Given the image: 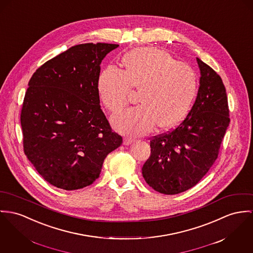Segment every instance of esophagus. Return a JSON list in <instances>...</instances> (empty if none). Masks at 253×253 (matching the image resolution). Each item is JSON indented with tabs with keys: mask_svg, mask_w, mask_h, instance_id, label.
Masks as SVG:
<instances>
[{
	"mask_svg": "<svg viewBox=\"0 0 253 253\" xmlns=\"http://www.w3.org/2000/svg\"><path fill=\"white\" fill-rule=\"evenodd\" d=\"M132 141H133V139L131 137H125L123 140V143H124V145H128V144L132 143Z\"/></svg>",
	"mask_w": 253,
	"mask_h": 253,
	"instance_id": "obj_1",
	"label": "esophagus"
}]
</instances>
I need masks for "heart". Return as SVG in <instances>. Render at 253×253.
<instances>
[{
	"instance_id": "heart-1",
	"label": "heart",
	"mask_w": 253,
	"mask_h": 253,
	"mask_svg": "<svg viewBox=\"0 0 253 253\" xmlns=\"http://www.w3.org/2000/svg\"><path fill=\"white\" fill-rule=\"evenodd\" d=\"M123 64L125 71L110 65L97 80L100 100L112 113L128 104L133 88L139 90L141 104L113 117L117 130L139 136L158 123L161 128H171L185 117L197 91V75L192 66L155 47L129 52Z\"/></svg>"
}]
</instances>
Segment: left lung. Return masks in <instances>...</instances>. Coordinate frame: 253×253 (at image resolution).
Returning a JSON list of instances; mask_svg holds the SVG:
<instances>
[{"mask_svg":"<svg viewBox=\"0 0 253 253\" xmlns=\"http://www.w3.org/2000/svg\"><path fill=\"white\" fill-rule=\"evenodd\" d=\"M196 60L201 77L192 109L172 130L150 138V156L141 169L146 183L164 195L193 188L209 171L230 122L222 80Z\"/></svg>","mask_w":253,"mask_h":253,"instance_id":"1","label":"left lung"}]
</instances>
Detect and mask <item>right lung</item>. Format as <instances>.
I'll return each mask as SVG.
<instances>
[{"mask_svg":"<svg viewBox=\"0 0 253 253\" xmlns=\"http://www.w3.org/2000/svg\"><path fill=\"white\" fill-rule=\"evenodd\" d=\"M118 47L84 43L42 64L29 81L22 110L24 153L51 185H91L105 158L122 144L101 110L100 63Z\"/></svg>","mask_w":253,"mask_h":253,"instance_id":"1","label":"right lung"}]
</instances>
